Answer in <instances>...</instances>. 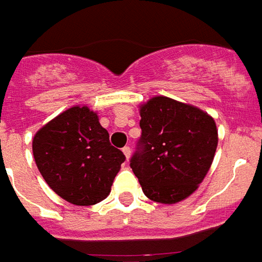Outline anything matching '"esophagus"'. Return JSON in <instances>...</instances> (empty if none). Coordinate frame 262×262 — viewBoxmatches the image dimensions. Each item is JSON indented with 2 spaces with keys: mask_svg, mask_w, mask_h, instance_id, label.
I'll return each instance as SVG.
<instances>
[{
  "mask_svg": "<svg viewBox=\"0 0 262 262\" xmlns=\"http://www.w3.org/2000/svg\"><path fill=\"white\" fill-rule=\"evenodd\" d=\"M122 152H124V155H125V159H129V155H131V149H129V146H124L122 148Z\"/></svg>",
  "mask_w": 262,
  "mask_h": 262,
  "instance_id": "esophagus-1",
  "label": "esophagus"
}]
</instances>
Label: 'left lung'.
Wrapping results in <instances>:
<instances>
[{
	"label": "left lung",
	"instance_id": "obj_1",
	"mask_svg": "<svg viewBox=\"0 0 262 262\" xmlns=\"http://www.w3.org/2000/svg\"><path fill=\"white\" fill-rule=\"evenodd\" d=\"M141 138L129 166L146 198L173 205L199 187L216 154V122L198 107L158 96L140 107Z\"/></svg>",
	"mask_w": 262,
	"mask_h": 262
}]
</instances>
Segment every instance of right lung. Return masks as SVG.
<instances>
[{"label":"right lung","mask_w":262,"mask_h":262,"mask_svg":"<svg viewBox=\"0 0 262 262\" xmlns=\"http://www.w3.org/2000/svg\"><path fill=\"white\" fill-rule=\"evenodd\" d=\"M32 152L49 187L76 206L105 199L125 161L86 105H75L45 124L33 137Z\"/></svg>","instance_id":"add662e5"}]
</instances>
